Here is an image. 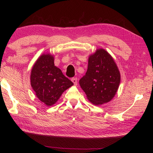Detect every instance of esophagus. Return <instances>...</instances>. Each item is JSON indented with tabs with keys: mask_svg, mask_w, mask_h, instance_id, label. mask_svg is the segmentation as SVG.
Instances as JSON below:
<instances>
[{
	"mask_svg": "<svg viewBox=\"0 0 153 153\" xmlns=\"http://www.w3.org/2000/svg\"><path fill=\"white\" fill-rule=\"evenodd\" d=\"M71 80H72L73 83H74V85H77V79L76 78H72Z\"/></svg>",
	"mask_w": 153,
	"mask_h": 153,
	"instance_id": "esophagus-1",
	"label": "esophagus"
}]
</instances>
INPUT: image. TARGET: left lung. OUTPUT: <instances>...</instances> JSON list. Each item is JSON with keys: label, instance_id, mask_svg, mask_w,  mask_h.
<instances>
[{"label": "left lung", "instance_id": "8db88e82", "mask_svg": "<svg viewBox=\"0 0 153 153\" xmlns=\"http://www.w3.org/2000/svg\"><path fill=\"white\" fill-rule=\"evenodd\" d=\"M120 74L116 62L104 49L89 57L85 74L79 80L88 99L95 105L111 101L118 91Z\"/></svg>", "mask_w": 153, "mask_h": 153}]
</instances>
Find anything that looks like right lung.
Instances as JSON below:
<instances>
[{
	"mask_svg": "<svg viewBox=\"0 0 153 153\" xmlns=\"http://www.w3.org/2000/svg\"><path fill=\"white\" fill-rule=\"evenodd\" d=\"M30 83L37 97L47 106H52L62 93L72 86L73 83L54 65L53 57L43 54L33 67Z\"/></svg>",
	"mask_w": 153,
	"mask_h": 153,
	"instance_id": "1",
	"label": "right lung"
}]
</instances>
